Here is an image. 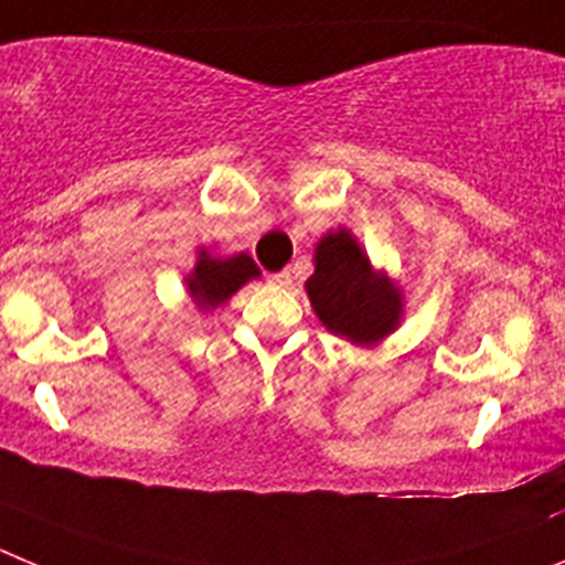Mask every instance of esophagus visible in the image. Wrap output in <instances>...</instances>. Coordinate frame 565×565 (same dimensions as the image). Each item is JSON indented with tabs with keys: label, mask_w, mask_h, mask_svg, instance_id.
Returning a JSON list of instances; mask_svg holds the SVG:
<instances>
[{
	"label": "esophagus",
	"mask_w": 565,
	"mask_h": 565,
	"mask_svg": "<svg viewBox=\"0 0 565 565\" xmlns=\"http://www.w3.org/2000/svg\"><path fill=\"white\" fill-rule=\"evenodd\" d=\"M270 281L276 284V287H289V284H292V276H289V270H281V273H273Z\"/></svg>",
	"instance_id": "34e87169"
}]
</instances>
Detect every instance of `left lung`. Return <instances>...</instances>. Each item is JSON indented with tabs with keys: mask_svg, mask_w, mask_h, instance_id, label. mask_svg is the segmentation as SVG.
I'll list each match as a JSON object with an SVG mask.
<instances>
[{
	"mask_svg": "<svg viewBox=\"0 0 565 565\" xmlns=\"http://www.w3.org/2000/svg\"><path fill=\"white\" fill-rule=\"evenodd\" d=\"M315 273L307 295L318 320L338 338L374 349L403 323V287L371 264L369 253L349 227L329 231L315 245Z\"/></svg>",
	"mask_w": 565,
	"mask_h": 565,
	"instance_id": "8db88e82",
	"label": "left lung"
}]
</instances>
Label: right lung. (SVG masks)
I'll use <instances>...</instances> for the list:
<instances>
[{"mask_svg": "<svg viewBox=\"0 0 565 565\" xmlns=\"http://www.w3.org/2000/svg\"><path fill=\"white\" fill-rule=\"evenodd\" d=\"M253 278H262V270L247 253L220 256L211 247H200L194 267L185 276V289L200 312H213V309L225 307Z\"/></svg>", "mask_w": 565, "mask_h": 565, "instance_id": "obj_1", "label": "right lung"}]
</instances>
